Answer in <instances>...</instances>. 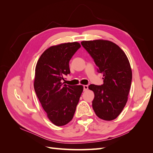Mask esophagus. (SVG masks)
I'll return each mask as SVG.
<instances>
[{
  "label": "esophagus",
  "mask_w": 153,
  "mask_h": 153,
  "mask_svg": "<svg viewBox=\"0 0 153 153\" xmlns=\"http://www.w3.org/2000/svg\"><path fill=\"white\" fill-rule=\"evenodd\" d=\"M87 89H88V85H84V91H87Z\"/></svg>",
  "instance_id": "1"
}]
</instances>
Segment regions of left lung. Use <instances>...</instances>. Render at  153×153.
Masks as SVG:
<instances>
[{
	"label": "left lung",
	"instance_id": "obj_1",
	"mask_svg": "<svg viewBox=\"0 0 153 153\" xmlns=\"http://www.w3.org/2000/svg\"><path fill=\"white\" fill-rule=\"evenodd\" d=\"M82 45L94 59L98 71L103 74V84H91L94 92L92 108L99 118L112 121L121 113L128 101L132 71L124 51L108 40L83 41Z\"/></svg>",
	"mask_w": 153,
	"mask_h": 153
}]
</instances>
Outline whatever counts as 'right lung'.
Segmentation results:
<instances>
[{
  "instance_id": "add662e5",
  "label": "right lung",
  "mask_w": 153,
  "mask_h": 153,
  "mask_svg": "<svg viewBox=\"0 0 153 153\" xmlns=\"http://www.w3.org/2000/svg\"><path fill=\"white\" fill-rule=\"evenodd\" d=\"M81 47L79 43L52 46L41 55L35 69L34 87L50 121L61 126L70 122L75 114L84 87L61 82L70 73L69 62Z\"/></svg>"
}]
</instances>
